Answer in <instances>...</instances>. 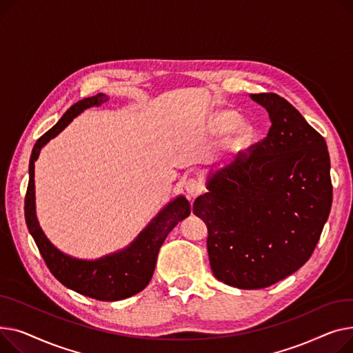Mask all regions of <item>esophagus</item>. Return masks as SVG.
Instances as JSON below:
<instances>
[{
	"label": "esophagus",
	"mask_w": 353,
	"mask_h": 353,
	"mask_svg": "<svg viewBox=\"0 0 353 353\" xmlns=\"http://www.w3.org/2000/svg\"><path fill=\"white\" fill-rule=\"evenodd\" d=\"M185 191L188 192V195H190V198H196L198 195H201L202 194V191H203V186H202V183L198 181V179H195V178H191V179H188L186 181V183H185Z\"/></svg>",
	"instance_id": "1"
}]
</instances>
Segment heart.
Listing matches in <instances>:
<instances>
[{
	"label": "heart",
	"instance_id": "1",
	"mask_svg": "<svg viewBox=\"0 0 353 353\" xmlns=\"http://www.w3.org/2000/svg\"><path fill=\"white\" fill-rule=\"evenodd\" d=\"M236 121L238 115L234 111H222L215 118V128L218 132L223 134L234 128L230 138H228V148L235 152H241L251 147L255 138V128L246 121H241L238 124Z\"/></svg>",
	"mask_w": 353,
	"mask_h": 353
}]
</instances>
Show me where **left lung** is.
<instances>
[{
    "label": "left lung",
    "instance_id": "left-lung-1",
    "mask_svg": "<svg viewBox=\"0 0 353 353\" xmlns=\"http://www.w3.org/2000/svg\"><path fill=\"white\" fill-rule=\"evenodd\" d=\"M266 108L268 135L215 172L194 202L208 228L215 278L261 289L307 262L332 205L330 159L323 137L274 92L251 94Z\"/></svg>",
    "mask_w": 353,
    "mask_h": 353
}]
</instances>
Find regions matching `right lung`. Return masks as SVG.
Masks as SVG:
<instances>
[{"label": "right lung", "mask_w": 353, "mask_h": 353, "mask_svg": "<svg viewBox=\"0 0 353 353\" xmlns=\"http://www.w3.org/2000/svg\"><path fill=\"white\" fill-rule=\"evenodd\" d=\"M105 101H108V97L103 94L78 101L51 130L38 138L30 158V181L24 211L28 230L51 274L62 285L81 295L97 301L112 302L130 298L141 292L150 283L161 245L174 230V226L191 214V205L183 196L176 198L165 206L127 250L98 261H79L67 256L59 252L47 239L35 216L34 162L37 161L41 148L64 130L72 118L90 107L101 105Z\"/></svg>", "instance_id": "1"}]
</instances>
